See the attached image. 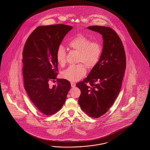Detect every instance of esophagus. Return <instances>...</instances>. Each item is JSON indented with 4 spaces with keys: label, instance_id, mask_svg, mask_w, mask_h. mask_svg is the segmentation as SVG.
Here are the masks:
<instances>
[{
    "label": "esophagus",
    "instance_id": "obj_1",
    "mask_svg": "<svg viewBox=\"0 0 150 150\" xmlns=\"http://www.w3.org/2000/svg\"><path fill=\"white\" fill-rule=\"evenodd\" d=\"M71 87H74L76 86V83H73V82L71 83Z\"/></svg>",
    "mask_w": 150,
    "mask_h": 150
}]
</instances>
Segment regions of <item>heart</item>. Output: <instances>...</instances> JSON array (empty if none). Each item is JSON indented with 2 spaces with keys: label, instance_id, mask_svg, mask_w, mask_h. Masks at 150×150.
Segmentation results:
<instances>
[{
  "label": "heart",
  "instance_id": "heart-1",
  "mask_svg": "<svg viewBox=\"0 0 150 150\" xmlns=\"http://www.w3.org/2000/svg\"><path fill=\"white\" fill-rule=\"evenodd\" d=\"M71 51L78 53V63H82L74 67H70L62 74V77L70 81H77L86 75L88 69L94 67L99 62L102 52V46L98 42H92L89 38L83 35H76L67 43ZM66 51L60 45L56 52L58 63L63 67L66 64ZM84 64L86 66L83 65Z\"/></svg>",
  "mask_w": 150,
  "mask_h": 150
}]
</instances>
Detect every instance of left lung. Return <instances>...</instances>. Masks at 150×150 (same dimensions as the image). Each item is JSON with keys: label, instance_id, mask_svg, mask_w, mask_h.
Masks as SVG:
<instances>
[{"label": "left lung", "instance_id": "obj_1", "mask_svg": "<svg viewBox=\"0 0 150 150\" xmlns=\"http://www.w3.org/2000/svg\"><path fill=\"white\" fill-rule=\"evenodd\" d=\"M87 28L102 35L103 49L99 62L83 81L78 100L83 111L98 118L105 114L117 98L126 68L125 49L121 39L111 28L93 25Z\"/></svg>", "mask_w": 150, "mask_h": 150}]
</instances>
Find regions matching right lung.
Masks as SVG:
<instances>
[{"label":"right lung","instance_id":"1","mask_svg":"<svg viewBox=\"0 0 150 150\" xmlns=\"http://www.w3.org/2000/svg\"><path fill=\"white\" fill-rule=\"evenodd\" d=\"M71 25H41L35 29L25 42L23 53L25 88L35 107L46 115L54 114L64 105L71 88L67 80L56 79L58 62L56 52ZM54 81V80H53Z\"/></svg>","mask_w":150,"mask_h":150}]
</instances>
